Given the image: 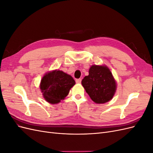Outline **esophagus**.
I'll use <instances>...</instances> for the list:
<instances>
[{
  "instance_id": "esophagus-1",
  "label": "esophagus",
  "mask_w": 153,
  "mask_h": 153,
  "mask_svg": "<svg viewBox=\"0 0 153 153\" xmlns=\"http://www.w3.org/2000/svg\"><path fill=\"white\" fill-rule=\"evenodd\" d=\"M81 81H82L81 78H78V79H76V83H77V84H80V83H81Z\"/></svg>"
}]
</instances>
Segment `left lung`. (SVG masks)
<instances>
[{"label": "left lung", "instance_id": "8db88e82", "mask_svg": "<svg viewBox=\"0 0 153 153\" xmlns=\"http://www.w3.org/2000/svg\"><path fill=\"white\" fill-rule=\"evenodd\" d=\"M82 84L91 100L96 103H105L113 98L116 83L109 69L104 66H92L89 75L82 80Z\"/></svg>", "mask_w": 153, "mask_h": 153}]
</instances>
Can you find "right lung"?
<instances>
[{
  "mask_svg": "<svg viewBox=\"0 0 153 153\" xmlns=\"http://www.w3.org/2000/svg\"><path fill=\"white\" fill-rule=\"evenodd\" d=\"M75 84L71 76L62 71H53L47 73L41 82L40 89L45 100L52 104L59 103L69 93Z\"/></svg>",
  "mask_w": 153,
  "mask_h": 153,
  "instance_id": "obj_1",
  "label": "right lung"
}]
</instances>
